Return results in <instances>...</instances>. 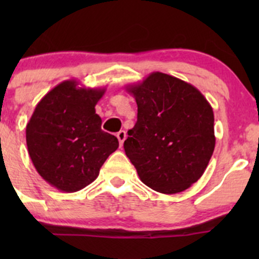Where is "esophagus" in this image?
Listing matches in <instances>:
<instances>
[{
  "mask_svg": "<svg viewBox=\"0 0 259 259\" xmlns=\"http://www.w3.org/2000/svg\"><path fill=\"white\" fill-rule=\"evenodd\" d=\"M116 138H117V140H119L120 146H122V144H124L125 138H126V133H125L124 130H120L119 133H116Z\"/></svg>",
  "mask_w": 259,
  "mask_h": 259,
  "instance_id": "obj_1",
  "label": "esophagus"
}]
</instances>
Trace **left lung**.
<instances>
[{
    "instance_id": "1",
    "label": "left lung",
    "mask_w": 259,
    "mask_h": 259,
    "mask_svg": "<svg viewBox=\"0 0 259 259\" xmlns=\"http://www.w3.org/2000/svg\"><path fill=\"white\" fill-rule=\"evenodd\" d=\"M138 120L124 150L140 180L164 194L188 189L203 176L215 146L214 114L203 94L163 72L126 86Z\"/></svg>"
}]
</instances>
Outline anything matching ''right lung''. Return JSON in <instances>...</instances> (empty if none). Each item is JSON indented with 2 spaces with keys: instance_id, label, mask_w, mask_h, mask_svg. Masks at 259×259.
I'll use <instances>...</instances> for the list:
<instances>
[{
  "instance_id": "obj_1",
  "label": "right lung",
  "mask_w": 259,
  "mask_h": 259,
  "mask_svg": "<svg viewBox=\"0 0 259 259\" xmlns=\"http://www.w3.org/2000/svg\"><path fill=\"white\" fill-rule=\"evenodd\" d=\"M105 88H79L62 81L36 105L26 126L28 154L37 173L61 192H77L98 178L108 156L119 146L101 130L95 105Z\"/></svg>"
}]
</instances>
